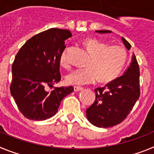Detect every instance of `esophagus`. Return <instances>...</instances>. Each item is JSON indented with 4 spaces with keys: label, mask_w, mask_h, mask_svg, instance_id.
Wrapping results in <instances>:
<instances>
[{
    "label": "esophagus",
    "mask_w": 154,
    "mask_h": 154,
    "mask_svg": "<svg viewBox=\"0 0 154 154\" xmlns=\"http://www.w3.org/2000/svg\"><path fill=\"white\" fill-rule=\"evenodd\" d=\"M83 89V88L79 86H74V91L75 92H79V91H82Z\"/></svg>",
    "instance_id": "1"
}]
</instances>
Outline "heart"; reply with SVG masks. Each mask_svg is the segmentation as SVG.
<instances>
[{
    "label": "heart",
    "mask_w": 154,
    "mask_h": 154,
    "mask_svg": "<svg viewBox=\"0 0 154 154\" xmlns=\"http://www.w3.org/2000/svg\"><path fill=\"white\" fill-rule=\"evenodd\" d=\"M84 45L91 53L85 68L72 71L65 76L69 85H82L100 82H109L115 79L123 69L126 60V52L120 46H108L106 42L96 38H88ZM60 63L64 67L69 65L67 50L60 56Z\"/></svg>",
    "instance_id": "heart-1"
}]
</instances>
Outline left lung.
Here are the masks:
<instances>
[{"label":"left lung","instance_id":"8db88e82","mask_svg":"<svg viewBox=\"0 0 154 154\" xmlns=\"http://www.w3.org/2000/svg\"><path fill=\"white\" fill-rule=\"evenodd\" d=\"M97 33H110L108 30L96 31ZM126 49L131 45L122 37ZM96 100L86 109V117L94 126L100 128L112 127L122 123L130 113L140 97V69L135 55L133 53L131 62L123 75L97 88Z\"/></svg>","mask_w":154,"mask_h":154}]
</instances>
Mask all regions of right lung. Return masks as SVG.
I'll list each match as a JSON object with an SVG mask.
<instances>
[{
    "label": "right lung",
    "instance_id": "1",
    "mask_svg": "<svg viewBox=\"0 0 154 154\" xmlns=\"http://www.w3.org/2000/svg\"><path fill=\"white\" fill-rule=\"evenodd\" d=\"M70 37L69 30L51 28L31 38L16 55L11 94L28 119L40 121L52 117L63 98L74 90L72 86L46 90L61 80L60 56L65 41Z\"/></svg>",
    "mask_w": 154,
    "mask_h": 154
}]
</instances>
